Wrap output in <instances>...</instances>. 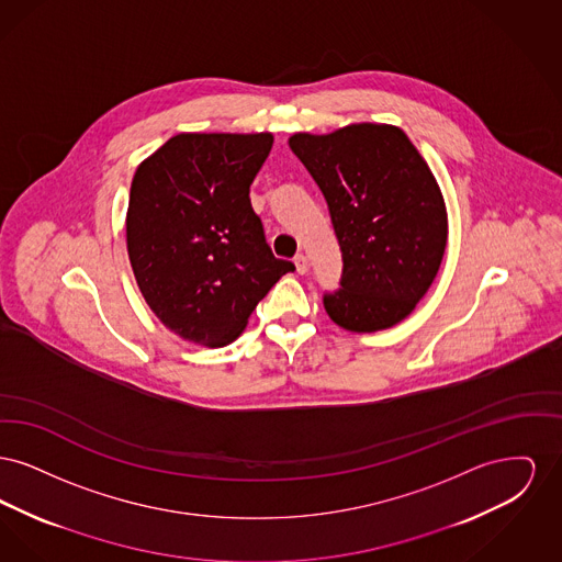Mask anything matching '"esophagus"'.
I'll return each mask as SVG.
<instances>
[{
	"mask_svg": "<svg viewBox=\"0 0 562 562\" xmlns=\"http://www.w3.org/2000/svg\"><path fill=\"white\" fill-rule=\"evenodd\" d=\"M294 268H296V273H307V257L305 255H296L294 257Z\"/></svg>",
	"mask_w": 562,
	"mask_h": 562,
	"instance_id": "esophagus-1",
	"label": "esophagus"
}]
</instances>
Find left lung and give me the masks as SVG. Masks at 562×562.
I'll use <instances>...</instances> for the list:
<instances>
[{
	"instance_id": "obj_1",
	"label": "left lung",
	"mask_w": 562,
	"mask_h": 562,
	"mask_svg": "<svg viewBox=\"0 0 562 562\" xmlns=\"http://www.w3.org/2000/svg\"><path fill=\"white\" fill-rule=\"evenodd\" d=\"M289 147L318 183L344 255L341 289L324 294L328 318L351 333L396 326L428 293L447 248L428 161L398 126L373 122L294 133Z\"/></svg>"
}]
</instances>
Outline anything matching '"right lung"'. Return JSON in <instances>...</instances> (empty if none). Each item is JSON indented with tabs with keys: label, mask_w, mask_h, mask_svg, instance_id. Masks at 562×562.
<instances>
[{
	"label": "right lung",
	"mask_w": 562,
	"mask_h": 562,
	"mask_svg": "<svg viewBox=\"0 0 562 562\" xmlns=\"http://www.w3.org/2000/svg\"><path fill=\"white\" fill-rule=\"evenodd\" d=\"M271 133H181L138 164L126 246L138 291L181 339L223 348L289 271L250 206Z\"/></svg>",
	"instance_id": "1"
}]
</instances>
